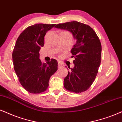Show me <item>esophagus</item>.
I'll list each match as a JSON object with an SVG mask.
<instances>
[{"label":"esophagus","mask_w":122,"mask_h":122,"mask_svg":"<svg viewBox=\"0 0 122 122\" xmlns=\"http://www.w3.org/2000/svg\"><path fill=\"white\" fill-rule=\"evenodd\" d=\"M64 66V65L62 64V63L58 62V67H62Z\"/></svg>","instance_id":"1"}]
</instances>
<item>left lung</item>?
I'll return each mask as SVG.
<instances>
[{
  "instance_id": "obj_1",
  "label": "left lung",
  "mask_w": 122,
  "mask_h": 122,
  "mask_svg": "<svg viewBox=\"0 0 122 122\" xmlns=\"http://www.w3.org/2000/svg\"><path fill=\"white\" fill-rule=\"evenodd\" d=\"M56 28L69 31L75 44L71 50L74 67L64 79V87L70 92L81 93L87 90L95 81L101 60V44L93 29L77 21L59 24Z\"/></svg>"
}]
</instances>
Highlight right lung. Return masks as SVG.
Instances as JSON below:
<instances>
[{"label": "right lung", "mask_w": 122, "mask_h": 122, "mask_svg": "<svg viewBox=\"0 0 122 122\" xmlns=\"http://www.w3.org/2000/svg\"><path fill=\"white\" fill-rule=\"evenodd\" d=\"M55 24H38L27 27L21 33L14 47L12 59L14 69L22 87L33 93L44 92L51 76L57 70L55 59L41 62L39 51L44 46V38Z\"/></svg>", "instance_id": "add662e5"}]
</instances>
